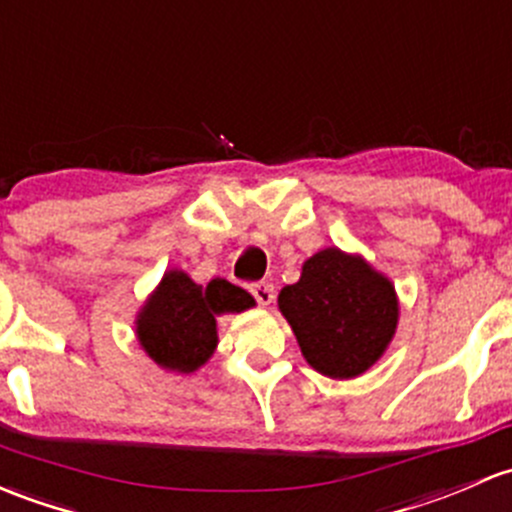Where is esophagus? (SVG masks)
<instances>
[{"mask_svg":"<svg viewBox=\"0 0 512 512\" xmlns=\"http://www.w3.org/2000/svg\"><path fill=\"white\" fill-rule=\"evenodd\" d=\"M250 292H252V297H255L257 304H262V306L272 304L274 301V284L272 282L250 284Z\"/></svg>","mask_w":512,"mask_h":512,"instance_id":"esophagus-1","label":"esophagus"}]
</instances>
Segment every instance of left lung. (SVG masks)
Masks as SVG:
<instances>
[{
	"label": "left lung",
	"mask_w": 512,
	"mask_h": 512,
	"mask_svg": "<svg viewBox=\"0 0 512 512\" xmlns=\"http://www.w3.org/2000/svg\"><path fill=\"white\" fill-rule=\"evenodd\" d=\"M279 309L311 368L338 380L365 373L397 328L390 279L336 247L304 262L299 282L279 292Z\"/></svg>",
	"instance_id": "8db88e82"
}]
</instances>
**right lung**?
Segmentation results:
<instances>
[{
    "label": "right lung",
    "instance_id": "1",
    "mask_svg": "<svg viewBox=\"0 0 512 512\" xmlns=\"http://www.w3.org/2000/svg\"><path fill=\"white\" fill-rule=\"evenodd\" d=\"M250 306L255 299L228 279H213L201 287L184 272H166L137 319L139 343L161 368L193 373L218 343L215 316L238 314Z\"/></svg>",
    "mask_w": 512,
    "mask_h": 512
}]
</instances>
